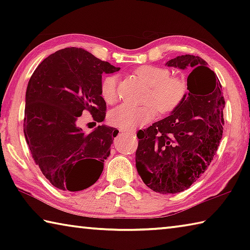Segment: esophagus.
Instances as JSON below:
<instances>
[{
    "mask_svg": "<svg viewBox=\"0 0 250 250\" xmlns=\"http://www.w3.org/2000/svg\"><path fill=\"white\" fill-rule=\"evenodd\" d=\"M121 132H124V133H129L130 135H133V134H135V131H133V130H130V131H121Z\"/></svg>",
    "mask_w": 250,
    "mask_h": 250,
    "instance_id": "obj_1",
    "label": "esophagus"
}]
</instances>
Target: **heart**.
<instances>
[{"label":"heart","mask_w":250,"mask_h":250,"mask_svg":"<svg viewBox=\"0 0 250 250\" xmlns=\"http://www.w3.org/2000/svg\"><path fill=\"white\" fill-rule=\"evenodd\" d=\"M134 74L149 86L145 105L120 104L109 113V121L112 125L124 130H132L142 126L153 119L158 111L168 115L180 107L186 96L185 83L179 78L170 77L167 68L153 65H142L134 70ZM100 95L105 103L111 104L117 98V77L107 76L100 83Z\"/></svg>","instance_id":"heart-1"}]
</instances>
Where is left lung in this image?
<instances>
[{
    "mask_svg": "<svg viewBox=\"0 0 250 250\" xmlns=\"http://www.w3.org/2000/svg\"><path fill=\"white\" fill-rule=\"evenodd\" d=\"M167 66L189 70L188 94L170 116L138 132L135 167L152 191L175 194L188 188L216 154L225 100L216 74L203 58L182 55Z\"/></svg>",
    "mask_w": 250,
    "mask_h": 250,
    "instance_id": "obj_1",
    "label": "left lung"
}]
</instances>
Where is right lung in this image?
Segmentation results:
<instances>
[{
    "instance_id": "1",
    "label": "right lung",
    "mask_w": 250,
    "mask_h": 250,
    "mask_svg": "<svg viewBox=\"0 0 250 250\" xmlns=\"http://www.w3.org/2000/svg\"><path fill=\"white\" fill-rule=\"evenodd\" d=\"M119 67L83 48L68 47L45 58L29 79L25 99L24 134L34 161L55 188L77 192L98 181L119 131L98 125L83 133L76 125L83 111L103 122L105 101L103 74Z\"/></svg>"
}]
</instances>
